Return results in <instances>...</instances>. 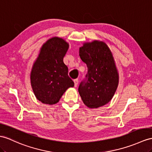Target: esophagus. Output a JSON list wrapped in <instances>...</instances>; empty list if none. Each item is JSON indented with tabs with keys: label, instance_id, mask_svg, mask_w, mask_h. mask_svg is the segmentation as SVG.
<instances>
[{
	"label": "esophagus",
	"instance_id": "esophagus-1",
	"mask_svg": "<svg viewBox=\"0 0 152 152\" xmlns=\"http://www.w3.org/2000/svg\"><path fill=\"white\" fill-rule=\"evenodd\" d=\"M73 81H74V84H75V87H77V84H78V83H79L78 79H74Z\"/></svg>",
	"mask_w": 152,
	"mask_h": 152
}]
</instances>
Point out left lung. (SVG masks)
<instances>
[{"mask_svg":"<svg viewBox=\"0 0 152 152\" xmlns=\"http://www.w3.org/2000/svg\"><path fill=\"white\" fill-rule=\"evenodd\" d=\"M79 56L88 68L78 89L84 104L90 108L105 105L112 99L119 83L112 52L104 42L95 40L79 48Z\"/></svg>","mask_w":152,"mask_h":152,"instance_id":"left-lung-1","label":"left lung"}]
</instances>
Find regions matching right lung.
<instances>
[{
	"instance_id": "1",
	"label": "right lung",
	"mask_w": 152,
	"mask_h": 152,
	"mask_svg": "<svg viewBox=\"0 0 152 152\" xmlns=\"http://www.w3.org/2000/svg\"><path fill=\"white\" fill-rule=\"evenodd\" d=\"M69 45L64 39L53 37L43 44L31 72V84L35 97L46 104L57 103L69 87L74 86L68 76L63 58Z\"/></svg>"
}]
</instances>
